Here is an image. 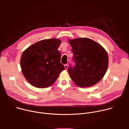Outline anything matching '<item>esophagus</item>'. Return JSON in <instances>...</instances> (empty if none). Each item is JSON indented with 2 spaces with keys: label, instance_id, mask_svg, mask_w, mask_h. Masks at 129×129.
I'll return each instance as SVG.
<instances>
[{
  "label": "esophagus",
  "instance_id": "esophagus-1",
  "mask_svg": "<svg viewBox=\"0 0 129 129\" xmlns=\"http://www.w3.org/2000/svg\"><path fill=\"white\" fill-rule=\"evenodd\" d=\"M64 67H65V69H66V70H67V68H68V65H67V64H65V65H64Z\"/></svg>",
  "mask_w": 129,
  "mask_h": 129
}]
</instances>
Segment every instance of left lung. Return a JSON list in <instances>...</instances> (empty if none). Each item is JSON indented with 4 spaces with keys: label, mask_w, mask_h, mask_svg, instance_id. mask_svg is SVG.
<instances>
[{
    "label": "left lung",
    "mask_w": 129,
    "mask_h": 129,
    "mask_svg": "<svg viewBox=\"0 0 129 129\" xmlns=\"http://www.w3.org/2000/svg\"><path fill=\"white\" fill-rule=\"evenodd\" d=\"M75 66L68 71L72 80L80 87L92 86L104 77L108 67V55L102 46L87 38L68 40Z\"/></svg>",
    "instance_id": "obj_1"
}]
</instances>
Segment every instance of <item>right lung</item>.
Here are the masks:
<instances>
[{
	"instance_id": "obj_1",
	"label": "right lung",
	"mask_w": 129,
	"mask_h": 129,
	"mask_svg": "<svg viewBox=\"0 0 129 129\" xmlns=\"http://www.w3.org/2000/svg\"><path fill=\"white\" fill-rule=\"evenodd\" d=\"M61 41L44 39L35 43L22 53L20 66L26 80L37 88H47L53 84L65 69L61 63L58 48Z\"/></svg>"
}]
</instances>
